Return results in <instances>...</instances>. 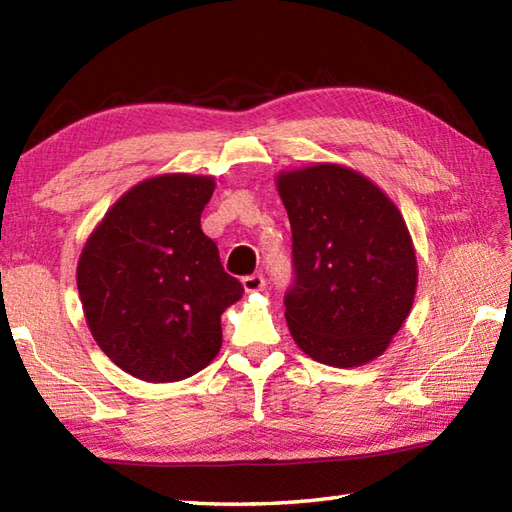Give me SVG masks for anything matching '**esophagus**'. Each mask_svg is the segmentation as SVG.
<instances>
[{"instance_id": "esophagus-1", "label": "esophagus", "mask_w": 512, "mask_h": 512, "mask_svg": "<svg viewBox=\"0 0 512 512\" xmlns=\"http://www.w3.org/2000/svg\"><path fill=\"white\" fill-rule=\"evenodd\" d=\"M242 286L246 292H259V290H264L266 279L262 275H248L242 279Z\"/></svg>"}]
</instances>
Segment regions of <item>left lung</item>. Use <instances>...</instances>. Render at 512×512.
<instances>
[{
  "mask_svg": "<svg viewBox=\"0 0 512 512\" xmlns=\"http://www.w3.org/2000/svg\"><path fill=\"white\" fill-rule=\"evenodd\" d=\"M292 228V339L314 361L361 367L383 354L409 317L418 259L394 200L336 162L279 171Z\"/></svg>",
  "mask_w": 512,
  "mask_h": 512,
  "instance_id": "8db88e82",
  "label": "left lung"
}]
</instances>
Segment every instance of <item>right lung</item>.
Returning a JSON list of instances; mask_svg holds the SVG:
<instances>
[{
  "mask_svg": "<svg viewBox=\"0 0 512 512\" xmlns=\"http://www.w3.org/2000/svg\"><path fill=\"white\" fill-rule=\"evenodd\" d=\"M213 176L162 173L134 184L94 226L76 264L88 328L123 372L178 383L222 347V312L244 288L202 233Z\"/></svg>",
  "mask_w": 512,
  "mask_h": 512,
  "instance_id": "1",
  "label": "right lung"
}]
</instances>
